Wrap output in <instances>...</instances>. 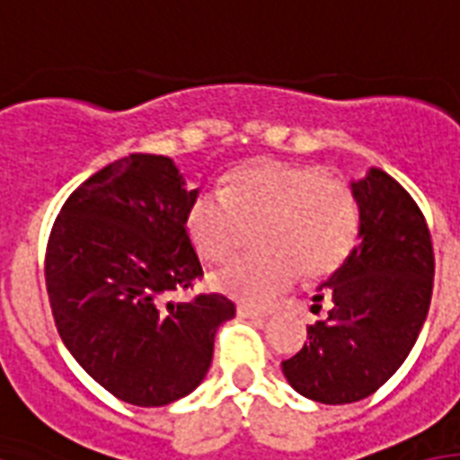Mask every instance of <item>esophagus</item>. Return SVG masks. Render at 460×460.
I'll use <instances>...</instances> for the list:
<instances>
[{
  "label": "esophagus",
  "instance_id": "34e87169",
  "mask_svg": "<svg viewBox=\"0 0 460 460\" xmlns=\"http://www.w3.org/2000/svg\"><path fill=\"white\" fill-rule=\"evenodd\" d=\"M237 316H242V319H254V322H259V319H266V312H259V309L254 307H247V305H240L237 307Z\"/></svg>",
  "mask_w": 460,
  "mask_h": 460
}]
</instances>
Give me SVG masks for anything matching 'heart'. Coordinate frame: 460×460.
<instances>
[{
  "label": "heart",
  "mask_w": 460,
  "mask_h": 460,
  "mask_svg": "<svg viewBox=\"0 0 460 460\" xmlns=\"http://www.w3.org/2000/svg\"><path fill=\"white\" fill-rule=\"evenodd\" d=\"M259 226V254L237 256L213 276L220 293L269 305L300 276L323 279L348 261L359 240V204L343 180L319 165L252 160L234 167L220 191L194 194L184 230L206 261H226Z\"/></svg>",
  "instance_id": "1"
}]
</instances>
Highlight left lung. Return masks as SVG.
I'll use <instances>...</instances> for the list:
<instances>
[{"label":"left lung","mask_w":460,"mask_h":460,"mask_svg":"<svg viewBox=\"0 0 460 460\" xmlns=\"http://www.w3.org/2000/svg\"><path fill=\"white\" fill-rule=\"evenodd\" d=\"M359 244L314 295L309 343L283 362L288 384L316 403L343 405L372 396L396 375L418 341L432 300L434 252L425 216L391 174L369 167L352 181Z\"/></svg>","instance_id":"left-lung-1"}]
</instances>
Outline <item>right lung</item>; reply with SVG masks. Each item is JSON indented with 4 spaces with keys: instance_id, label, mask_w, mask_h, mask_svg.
Here are the masks:
<instances>
[{
    "instance_id": "1",
    "label": "right lung",
    "mask_w": 460,
    "mask_h": 460,
    "mask_svg": "<svg viewBox=\"0 0 460 460\" xmlns=\"http://www.w3.org/2000/svg\"><path fill=\"white\" fill-rule=\"evenodd\" d=\"M199 194L165 155L131 153L78 187L57 216L45 283L57 331L102 389L155 408L204 382L220 323L234 316L223 295L160 297L204 276L184 230Z\"/></svg>"
}]
</instances>
